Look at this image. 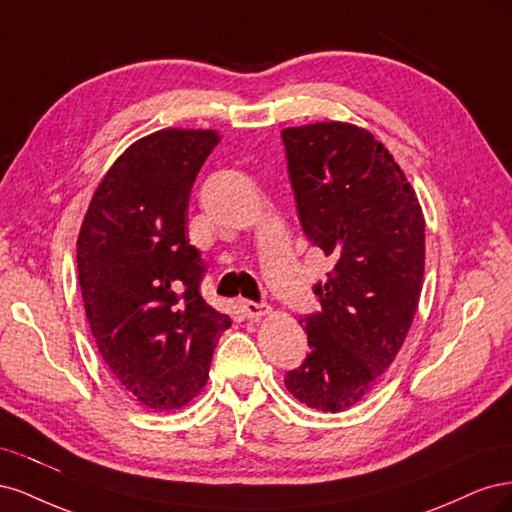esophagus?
I'll return each instance as SVG.
<instances>
[{
  "label": "esophagus",
  "mask_w": 512,
  "mask_h": 512,
  "mask_svg": "<svg viewBox=\"0 0 512 512\" xmlns=\"http://www.w3.org/2000/svg\"><path fill=\"white\" fill-rule=\"evenodd\" d=\"M239 307H241V312H243V316H247V318H262V316H267L269 312H271V307L267 305V303H254V301H247V299H243V301H239Z\"/></svg>",
  "instance_id": "obj_1"
}]
</instances>
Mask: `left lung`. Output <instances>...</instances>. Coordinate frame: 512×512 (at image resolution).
Here are the masks:
<instances>
[{"label":"left lung","instance_id":"left-lung-1","mask_svg":"<svg viewBox=\"0 0 512 512\" xmlns=\"http://www.w3.org/2000/svg\"><path fill=\"white\" fill-rule=\"evenodd\" d=\"M288 177L305 237L333 262L303 316L309 354L284 384L342 412L374 389L410 331L423 288L425 220L404 170L374 134L327 121L286 128Z\"/></svg>","mask_w":512,"mask_h":512}]
</instances>
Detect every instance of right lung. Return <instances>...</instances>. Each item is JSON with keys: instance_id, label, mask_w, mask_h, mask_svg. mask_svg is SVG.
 Wrapping results in <instances>:
<instances>
[{"instance_id": "1", "label": "right lung", "mask_w": 512, "mask_h": 512, "mask_svg": "<svg viewBox=\"0 0 512 512\" xmlns=\"http://www.w3.org/2000/svg\"><path fill=\"white\" fill-rule=\"evenodd\" d=\"M220 141L213 130L170 128L130 145L100 181L76 243L102 359L151 410L190 404L230 327L200 294L207 265L188 239L192 185Z\"/></svg>"}]
</instances>
